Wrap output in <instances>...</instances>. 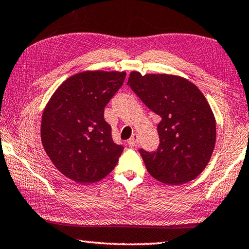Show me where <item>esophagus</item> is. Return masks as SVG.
I'll list each match as a JSON object with an SVG mask.
<instances>
[{"instance_id": "esophagus-1", "label": "esophagus", "mask_w": 249, "mask_h": 249, "mask_svg": "<svg viewBox=\"0 0 249 249\" xmlns=\"http://www.w3.org/2000/svg\"><path fill=\"white\" fill-rule=\"evenodd\" d=\"M138 136H137V134H134L133 136H132V138H130L129 140H128V144L129 146H133V147H136L137 144H138Z\"/></svg>"}]
</instances>
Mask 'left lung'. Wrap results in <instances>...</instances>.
Instances as JSON below:
<instances>
[{
    "label": "left lung",
    "instance_id": "1",
    "mask_svg": "<svg viewBox=\"0 0 249 249\" xmlns=\"http://www.w3.org/2000/svg\"><path fill=\"white\" fill-rule=\"evenodd\" d=\"M127 85L149 109L161 117L156 151L139 149L152 178L180 185L199 175L215 144V120L209 103L191 81L172 75L130 73Z\"/></svg>",
    "mask_w": 249,
    "mask_h": 249
}]
</instances>
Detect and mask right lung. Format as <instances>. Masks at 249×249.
Segmentation results:
<instances>
[{
	"label": "right lung",
	"instance_id": "add662e5",
	"mask_svg": "<svg viewBox=\"0 0 249 249\" xmlns=\"http://www.w3.org/2000/svg\"><path fill=\"white\" fill-rule=\"evenodd\" d=\"M125 77V71L76 74L57 88L44 109V150L55 168L76 183L99 182L119 162L124 147L113 142L105 107Z\"/></svg>",
	"mask_w": 249,
	"mask_h": 249
}]
</instances>
